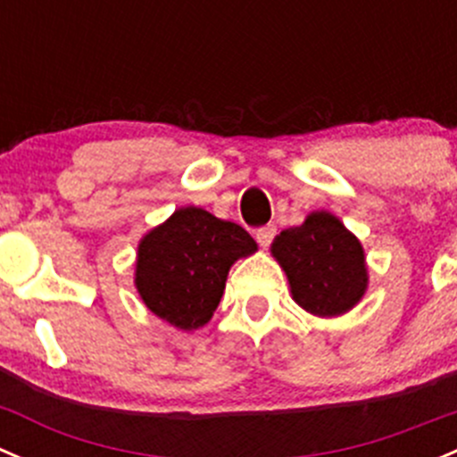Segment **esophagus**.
I'll return each mask as SVG.
<instances>
[{
  "label": "esophagus",
  "mask_w": 457,
  "mask_h": 457,
  "mask_svg": "<svg viewBox=\"0 0 457 457\" xmlns=\"http://www.w3.org/2000/svg\"><path fill=\"white\" fill-rule=\"evenodd\" d=\"M275 233H278V228H275V224H266V227L257 228V230H255V239H257V244H260L262 248H266V246H269L270 242H273Z\"/></svg>",
  "instance_id": "obj_1"
}]
</instances>
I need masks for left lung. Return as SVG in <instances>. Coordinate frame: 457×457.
<instances>
[{
    "mask_svg": "<svg viewBox=\"0 0 457 457\" xmlns=\"http://www.w3.org/2000/svg\"><path fill=\"white\" fill-rule=\"evenodd\" d=\"M275 260L287 270L293 300L320 318L353 309L367 291L362 244L327 211L275 237Z\"/></svg>",
    "mask_w": 457,
    "mask_h": 457,
    "instance_id": "left-lung-1",
    "label": "left lung"
}]
</instances>
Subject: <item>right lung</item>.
<instances>
[{
    "mask_svg": "<svg viewBox=\"0 0 457 457\" xmlns=\"http://www.w3.org/2000/svg\"><path fill=\"white\" fill-rule=\"evenodd\" d=\"M255 248L242 227L187 206L142 239L135 284L157 318L193 331L218 309L230 264Z\"/></svg>",
    "mask_w": 457,
    "mask_h": 457,
    "instance_id": "right-lung-1",
    "label": "right lung"
}]
</instances>
